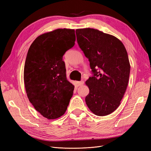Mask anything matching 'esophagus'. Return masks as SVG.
<instances>
[{
    "label": "esophagus",
    "mask_w": 151,
    "mask_h": 151,
    "mask_svg": "<svg viewBox=\"0 0 151 151\" xmlns=\"http://www.w3.org/2000/svg\"><path fill=\"white\" fill-rule=\"evenodd\" d=\"M84 83V82L83 81H79V82H77V84H78L79 86H81L82 85H83Z\"/></svg>",
    "instance_id": "esophagus-1"
}]
</instances>
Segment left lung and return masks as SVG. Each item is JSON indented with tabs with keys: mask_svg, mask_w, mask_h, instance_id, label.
I'll list each match as a JSON object with an SVG mask.
<instances>
[{
	"mask_svg": "<svg viewBox=\"0 0 151 151\" xmlns=\"http://www.w3.org/2000/svg\"><path fill=\"white\" fill-rule=\"evenodd\" d=\"M77 41L93 74L86 81V103L98 116L111 113L120 104L129 83L130 65L124 45L113 35L93 28L77 29Z\"/></svg>",
	"mask_w": 151,
	"mask_h": 151,
	"instance_id": "obj_1",
	"label": "left lung"
}]
</instances>
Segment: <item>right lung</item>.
<instances>
[{
  "instance_id": "add662e5",
  "label": "right lung",
  "mask_w": 151,
  "mask_h": 151,
  "mask_svg": "<svg viewBox=\"0 0 151 151\" xmlns=\"http://www.w3.org/2000/svg\"><path fill=\"white\" fill-rule=\"evenodd\" d=\"M75 41L74 29H57L38 36L27 53L24 68L26 94L36 110L48 119L62 116L73 95L74 86L67 79L62 58Z\"/></svg>"
}]
</instances>
